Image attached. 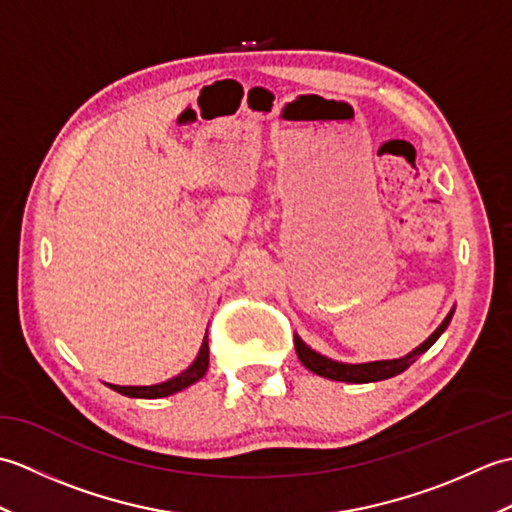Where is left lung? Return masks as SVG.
Returning <instances> with one entry per match:
<instances>
[{"label": "left lung", "mask_w": 512, "mask_h": 512, "mask_svg": "<svg viewBox=\"0 0 512 512\" xmlns=\"http://www.w3.org/2000/svg\"><path fill=\"white\" fill-rule=\"evenodd\" d=\"M451 317H453V310L447 314V319H444L438 325V330L433 332L427 341H424L422 345H418L416 350L409 352L407 356L391 358V361L356 363V365L332 361V358H325L319 352L310 350V347L303 343L297 334H295V350H297V356H299V361L303 363V367L310 369V372H314L317 376L330 378V380H339V383H376V380H385V378H391V376H396V374H402L411 363H416L418 356L427 352L429 347L440 339V334L449 328Z\"/></svg>", "instance_id": "1"}]
</instances>
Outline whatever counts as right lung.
Listing matches in <instances>:
<instances>
[{"label": "right lung", "instance_id": "right-lung-1", "mask_svg": "<svg viewBox=\"0 0 512 512\" xmlns=\"http://www.w3.org/2000/svg\"><path fill=\"white\" fill-rule=\"evenodd\" d=\"M206 369H209V341H202L200 347V354L195 361L191 363V367L184 369L182 374H178L176 378L165 380V383H158V385H110L114 391L129 398H165L171 394H178V391L187 389L189 385L198 383V380L206 374Z\"/></svg>", "mask_w": 512, "mask_h": 512}]
</instances>
